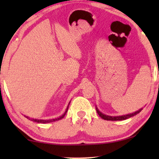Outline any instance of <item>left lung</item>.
<instances>
[{"instance_id":"obj_1","label":"left lung","mask_w":159,"mask_h":159,"mask_svg":"<svg viewBox=\"0 0 159 159\" xmlns=\"http://www.w3.org/2000/svg\"><path fill=\"white\" fill-rule=\"evenodd\" d=\"M142 110V108H141L140 109H139L138 111H137L134 113H132V114H129L127 115H123V116H107L104 114H102L101 111H99V109H98V107H96V111L98 112V115L100 116L102 118H103L104 120H125L127 118H130L132 116H134L136 114H139Z\"/></svg>"}]
</instances>
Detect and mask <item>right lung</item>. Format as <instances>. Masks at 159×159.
<instances>
[{"mask_svg":"<svg viewBox=\"0 0 159 159\" xmlns=\"http://www.w3.org/2000/svg\"><path fill=\"white\" fill-rule=\"evenodd\" d=\"M69 104H70V102H69ZM69 105H68V107H67V108H66V111H65V112L64 113V114L63 115H61V116H60L59 118H54V119H49V120H41V119H34V118H29V117H28V116H26V118H29V120H33V121H34V122H36V123H50V122H54V121H56V120H60V119H61V118H63L64 117V116L66 115V112H67V111H68V108H69Z\"/></svg>","mask_w":159,"mask_h":159,"instance_id":"obj_1","label":"right lung"}]
</instances>
